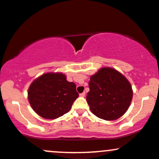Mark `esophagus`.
<instances>
[{
    "instance_id": "1",
    "label": "esophagus",
    "mask_w": 159,
    "mask_h": 159,
    "mask_svg": "<svg viewBox=\"0 0 159 159\" xmlns=\"http://www.w3.org/2000/svg\"><path fill=\"white\" fill-rule=\"evenodd\" d=\"M85 94H86V93H85V92H83V93H80V97H84L85 96Z\"/></svg>"
}]
</instances>
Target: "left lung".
<instances>
[{"mask_svg": "<svg viewBox=\"0 0 159 159\" xmlns=\"http://www.w3.org/2000/svg\"><path fill=\"white\" fill-rule=\"evenodd\" d=\"M86 101L91 111L105 120L120 118L129 108L133 98L130 83L111 67H102L91 76Z\"/></svg>", "mask_w": 159, "mask_h": 159, "instance_id": "1", "label": "left lung"}]
</instances>
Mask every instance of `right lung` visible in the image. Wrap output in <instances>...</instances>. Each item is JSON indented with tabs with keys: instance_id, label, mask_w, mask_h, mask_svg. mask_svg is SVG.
<instances>
[{
	"instance_id": "obj_1",
	"label": "right lung",
	"mask_w": 159,
	"mask_h": 159,
	"mask_svg": "<svg viewBox=\"0 0 159 159\" xmlns=\"http://www.w3.org/2000/svg\"><path fill=\"white\" fill-rule=\"evenodd\" d=\"M76 84L62 73H46L31 83L28 99L34 111L45 119H56L70 110L79 97Z\"/></svg>"
}]
</instances>
